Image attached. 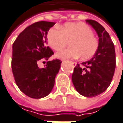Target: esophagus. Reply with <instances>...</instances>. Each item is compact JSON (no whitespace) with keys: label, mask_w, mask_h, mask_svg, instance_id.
<instances>
[{"label":"esophagus","mask_w":123,"mask_h":123,"mask_svg":"<svg viewBox=\"0 0 123 123\" xmlns=\"http://www.w3.org/2000/svg\"><path fill=\"white\" fill-rule=\"evenodd\" d=\"M71 62V64L73 65V67H75V66H76V65H77V62H75L71 61V62Z\"/></svg>","instance_id":"1"}]
</instances>
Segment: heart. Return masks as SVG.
Here are the masks:
<instances>
[{
	"label": "heart",
	"instance_id": "obj_1",
	"mask_svg": "<svg viewBox=\"0 0 123 123\" xmlns=\"http://www.w3.org/2000/svg\"><path fill=\"white\" fill-rule=\"evenodd\" d=\"M70 41L69 49L58 52V58H77L82 60L93 57L98 47V41L91 27L83 22H68L61 28H50L47 33V42L52 49L61 50Z\"/></svg>",
	"mask_w": 123,
	"mask_h": 123
}]
</instances>
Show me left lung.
<instances>
[{
  "mask_svg": "<svg viewBox=\"0 0 123 123\" xmlns=\"http://www.w3.org/2000/svg\"><path fill=\"white\" fill-rule=\"evenodd\" d=\"M98 37V47L88 61L77 64L72 81L78 93L86 97H94L105 92L111 84L116 68L114 44L104 27L96 21L87 19Z\"/></svg>",
  "mask_w": 123,
  "mask_h": 123,
  "instance_id": "left-lung-1",
  "label": "left lung"
}]
</instances>
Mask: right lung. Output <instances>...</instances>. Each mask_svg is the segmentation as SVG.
I'll list each match as a JSON object with an SVG mask.
<instances>
[{
  "label": "right lung",
  "instance_id": "add662e5",
  "mask_svg": "<svg viewBox=\"0 0 123 123\" xmlns=\"http://www.w3.org/2000/svg\"><path fill=\"white\" fill-rule=\"evenodd\" d=\"M55 23L40 21L22 31L12 46V70L19 89L32 98H41L52 91L62 61H49L53 54L47 46V33ZM48 60L39 68V60Z\"/></svg>",
  "mask_w": 123,
  "mask_h": 123
}]
</instances>
